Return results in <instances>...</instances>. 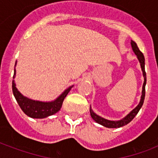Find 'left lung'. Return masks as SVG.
I'll return each mask as SVG.
<instances>
[{
	"mask_svg": "<svg viewBox=\"0 0 158 158\" xmlns=\"http://www.w3.org/2000/svg\"><path fill=\"white\" fill-rule=\"evenodd\" d=\"M131 47H132V49H133L134 52L135 53V54L138 57V59L139 60V62H140L141 68H142V70L143 72V76H144V83H143V86H142V97H141L140 103L135 109L132 111L128 114L125 118H123V119L119 121H109L107 120L105 118H103L101 117H100L99 115H96L92 109H90V114H91L92 118L96 121L97 123L100 124V125H103L104 127H106L108 128H118L121 127H123L125 125H127V123H129L132 119L135 117V115L138 114V112L139 111L140 108L142 107V104H143V102H144L145 100V94H146V89H145V87H146V71H145V58L144 55L141 52V51L139 50V48L137 46L136 43L134 41H131Z\"/></svg>",
	"mask_w": 158,
	"mask_h": 158,
	"instance_id": "1",
	"label": "left lung"
}]
</instances>
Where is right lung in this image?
<instances>
[{
    "mask_svg": "<svg viewBox=\"0 0 158 158\" xmlns=\"http://www.w3.org/2000/svg\"><path fill=\"white\" fill-rule=\"evenodd\" d=\"M15 75H16V69H14L13 78L15 77ZM72 87L73 86H71V87L68 88L66 90H65V92L54 101L44 103V102L31 100L23 96L18 91L16 88L15 82L14 81H12V93H13L14 96H15L19 106L26 115H28L29 117L35 118H46V117L52 115L58 112L62 107L64 99L70 91Z\"/></svg>",
    "mask_w": 158,
    "mask_h": 158,
    "instance_id": "add662e5",
    "label": "right lung"
}]
</instances>
